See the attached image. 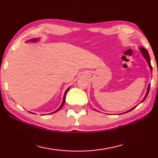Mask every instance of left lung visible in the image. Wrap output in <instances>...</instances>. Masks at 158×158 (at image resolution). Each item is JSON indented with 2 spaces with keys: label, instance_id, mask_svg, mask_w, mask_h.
<instances>
[{
  "label": "left lung",
  "instance_id": "left-lung-1",
  "mask_svg": "<svg viewBox=\"0 0 158 158\" xmlns=\"http://www.w3.org/2000/svg\"><path fill=\"white\" fill-rule=\"evenodd\" d=\"M139 51H140V52H141V53H142V56H143V57H144V59L146 60V62H147V64H148V66H149V69H150V70H151V73H152V71H153V69H152V66H151V64L150 56H149L147 50L145 49L144 48H143V47H139ZM150 87H151V85L149 84L148 87H147V90H146V94H145V96H144V97H143V98L142 99V101H141L140 103H142V102L144 101V100L146 98V97H147V96H148V92H149V90H150ZM136 107H137V106H135V107H132V108H131V110H128V111H126V112H123V113H126V112H130V111H131V110L135 109ZM94 110H96V109H94ZM96 111H97V110H96ZM123 113H121V114H123Z\"/></svg>",
  "mask_w": 158,
  "mask_h": 158
}]
</instances>
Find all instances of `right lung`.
Returning <instances> with one entry per match:
<instances>
[{"label": "right lung", "instance_id": "add662e5", "mask_svg": "<svg viewBox=\"0 0 158 158\" xmlns=\"http://www.w3.org/2000/svg\"><path fill=\"white\" fill-rule=\"evenodd\" d=\"M40 41V40H39V38H34V39H32V40H28V41H27L26 42H32V43H35V42H37V41ZM71 88V87H69L67 89H66V91H65V92H64V96H63V100H62V104L60 105V106L58 107V108L56 110H55L54 112H51V113H50V114H53V113H55V112H57V111H59V110L62 108V107H63V106H64V103H65V98H66V93H67V92L69 91V89H70ZM29 113H31V114H35V113H33V112H29Z\"/></svg>", "mask_w": 158, "mask_h": 158}]
</instances>
